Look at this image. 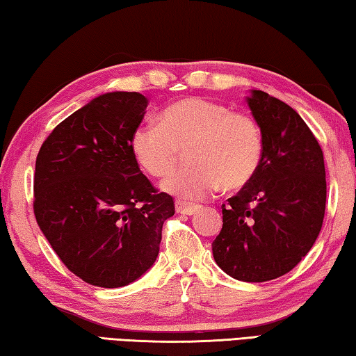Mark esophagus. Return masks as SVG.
<instances>
[{"label": "esophagus", "instance_id": "esophagus-1", "mask_svg": "<svg viewBox=\"0 0 356 356\" xmlns=\"http://www.w3.org/2000/svg\"><path fill=\"white\" fill-rule=\"evenodd\" d=\"M175 209L178 213H184V216H193L198 211L197 204H191V203H184V201H177L175 203Z\"/></svg>", "mask_w": 356, "mask_h": 356}]
</instances>
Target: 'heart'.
Here are the masks:
<instances>
[{
    "mask_svg": "<svg viewBox=\"0 0 356 356\" xmlns=\"http://www.w3.org/2000/svg\"><path fill=\"white\" fill-rule=\"evenodd\" d=\"M130 145L138 164L155 178L169 175L187 150L191 164L161 186L181 200H200L220 184L225 191L241 189L257 173L264 152L254 118L203 97L169 105L161 124H143L133 131Z\"/></svg>",
    "mask_w": 356,
    "mask_h": 356,
    "instance_id": "obj_1",
    "label": "heart"
}]
</instances>
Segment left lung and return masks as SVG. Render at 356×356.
I'll return each instance as SVG.
<instances>
[{
  "label": "left lung",
  "mask_w": 356,
  "mask_h": 356,
  "mask_svg": "<svg viewBox=\"0 0 356 356\" xmlns=\"http://www.w3.org/2000/svg\"><path fill=\"white\" fill-rule=\"evenodd\" d=\"M260 127L259 170L221 206L212 254L226 274L266 282L291 271L316 241L325 213L324 155L296 111L265 91L248 97Z\"/></svg>",
  "instance_id": "8db88e82"
}]
</instances>
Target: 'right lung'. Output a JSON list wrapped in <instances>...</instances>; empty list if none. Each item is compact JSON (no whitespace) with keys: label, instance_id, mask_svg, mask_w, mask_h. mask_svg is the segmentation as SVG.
<instances>
[{"label":"right lung","instance_id":"1","mask_svg":"<svg viewBox=\"0 0 356 356\" xmlns=\"http://www.w3.org/2000/svg\"><path fill=\"white\" fill-rule=\"evenodd\" d=\"M149 100L106 92L44 139L33 175V213L65 266L86 284H131L156 260L173 198L158 192L131 152Z\"/></svg>","mask_w":356,"mask_h":356}]
</instances>
